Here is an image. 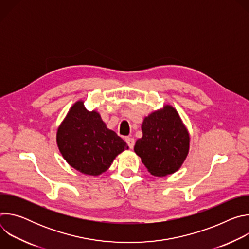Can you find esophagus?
Listing matches in <instances>:
<instances>
[{"label":"esophagus","instance_id":"obj_1","mask_svg":"<svg viewBox=\"0 0 249 249\" xmlns=\"http://www.w3.org/2000/svg\"><path fill=\"white\" fill-rule=\"evenodd\" d=\"M125 141H126V143H127V145L129 146V148H130V149H133V148H134V145H135V140H134L133 138H129V137H127V138L125 139Z\"/></svg>","mask_w":249,"mask_h":249}]
</instances>
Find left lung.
I'll use <instances>...</instances> for the list:
<instances>
[{
    "mask_svg": "<svg viewBox=\"0 0 249 249\" xmlns=\"http://www.w3.org/2000/svg\"><path fill=\"white\" fill-rule=\"evenodd\" d=\"M142 131L134 151L151 174L160 177L178 170L188 155L189 135L172 106L146 117Z\"/></svg>",
    "mask_w": 249,
    "mask_h": 249,
    "instance_id": "1",
    "label": "left lung"
}]
</instances>
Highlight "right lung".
I'll use <instances>...</instances> for the list:
<instances>
[{
	"mask_svg": "<svg viewBox=\"0 0 249 249\" xmlns=\"http://www.w3.org/2000/svg\"><path fill=\"white\" fill-rule=\"evenodd\" d=\"M58 148L66 161L89 175L107 170L117 155L128 150L114 131L107 129L96 111H88L84 101L76 102L57 132Z\"/></svg>",
	"mask_w": 249,
	"mask_h": 249,
	"instance_id": "add662e5",
	"label": "right lung"
}]
</instances>
